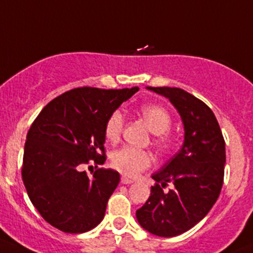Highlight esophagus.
Listing matches in <instances>:
<instances>
[{
    "label": "esophagus",
    "mask_w": 253,
    "mask_h": 253,
    "mask_svg": "<svg viewBox=\"0 0 253 253\" xmlns=\"http://www.w3.org/2000/svg\"><path fill=\"white\" fill-rule=\"evenodd\" d=\"M121 183L122 184H132V183H133V180H132V179H129V178H127V176L122 175Z\"/></svg>",
    "instance_id": "1"
}]
</instances>
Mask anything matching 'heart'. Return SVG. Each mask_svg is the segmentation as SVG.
I'll return each mask as SVG.
<instances>
[{
  "label": "heart",
  "mask_w": 253,
  "mask_h": 253,
  "mask_svg": "<svg viewBox=\"0 0 253 253\" xmlns=\"http://www.w3.org/2000/svg\"><path fill=\"white\" fill-rule=\"evenodd\" d=\"M139 112L153 133L163 134L170 127V116L163 107L158 105H144L139 109ZM124 115L121 114V111H115L110 115L104 131L107 141L117 142L124 128ZM111 163L114 168L121 171L124 175L133 178L151 166L152 157L148 152L143 149L125 146L114 152L111 157Z\"/></svg>",
  "instance_id": "b5f03b06"
}]
</instances>
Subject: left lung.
<instances>
[{
	"mask_svg": "<svg viewBox=\"0 0 253 253\" xmlns=\"http://www.w3.org/2000/svg\"><path fill=\"white\" fill-rule=\"evenodd\" d=\"M147 89L175 107L183 122L184 142L180 151L152 174L156 185L136 217L151 234L174 237L202 221L216 203L224 181L225 141L214 112L202 100L179 87ZM168 182L173 189L163 192Z\"/></svg>",
	"mask_w": 253,
	"mask_h": 253,
	"instance_id": "left-lung-1",
	"label": "left lung"
}]
</instances>
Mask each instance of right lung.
Segmentation results:
<instances>
[{"mask_svg": "<svg viewBox=\"0 0 253 253\" xmlns=\"http://www.w3.org/2000/svg\"><path fill=\"white\" fill-rule=\"evenodd\" d=\"M138 87H78L51 100L29 128L22 179L28 197L51 226L83 234L102 221L119 171L97 169L90 178L83 166L104 164L105 125Z\"/></svg>", "mask_w": 253, "mask_h": 253, "instance_id": "add662e5", "label": "right lung"}]
</instances>
